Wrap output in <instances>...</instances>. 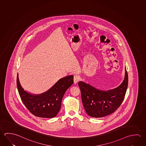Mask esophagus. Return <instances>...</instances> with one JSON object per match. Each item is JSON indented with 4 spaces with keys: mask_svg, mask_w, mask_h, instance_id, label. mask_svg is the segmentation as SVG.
<instances>
[{
    "mask_svg": "<svg viewBox=\"0 0 146 146\" xmlns=\"http://www.w3.org/2000/svg\"><path fill=\"white\" fill-rule=\"evenodd\" d=\"M74 82L75 84H76L77 83H78V82H79V77L78 75H77L76 74L74 75Z\"/></svg>",
    "mask_w": 146,
    "mask_h": 146,
    "instance_id": "34e87169",
    "label": "esophagus"
}]
</instances>
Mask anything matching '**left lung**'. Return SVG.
I'll return each instance as SVG.
<instances>
[{
  "label": "left lung",
  "instance_id": "8db88e82",
  "mask_svg": "<svg viewBox=\"0 0 146 146\" xmlns=\"http://www.w3.org/2000/svg\"><path fill=\"white\" fill-rule=\"evenodd\" d=\"M128 84L126 68L122 84L114 89L100 90L84 82H79L78 86L81 91L82 102L88 115L100 118L114 112L124 100Z\"/></svg>",
  "mask_w": 146,
  "mask_h": 146
}]
</instances>
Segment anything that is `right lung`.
<instances>
[{
	"instance_id": "right-lung-1",
	"label": "right lung",
	"mask_w": 146,
	"mask_h": 146,
	"mask_svg": "<svg viewBox=\"0 0 146 146\" xmlns=\"http://www.w3.org/2000/svg\"><path fill=\"white\" fill-rule=\"evenodd\" d=\"M73 82V75L64 77L46 92L40 94H33L23 89L18 73L17 76V86L21 99L29 111L39 117L53 118L56 116L60 109L64 93Z\"/></svg>"
}]
</instances>
